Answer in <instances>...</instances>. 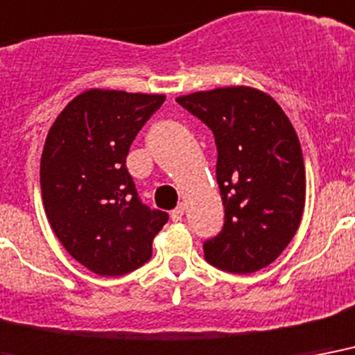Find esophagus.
Here are the masks:
<instances>
[{"instance_id":"34e87169","label":"esophagus","mask_w":355,"mask_h":355,"mask_svg":"<svg viewBox=\"0 0 355 355\" xmlns=\"http://www.w3.org/2000/svg\"><path fill=\"white\" fill-rule=\"evenodd\" d=\"M183 215H185V205H183V203H180V205H178V207L172 211V220L180 222L181 218H183Z\"/></svg>"}]
</instances>
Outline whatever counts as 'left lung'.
<instances>
[{
	"mask_svg": "<svg viewBox=\"0 0 355 355\" xmlns=\"http://www.w3.org/2000/svg\"><path fill=\"white\" fill-rule=\"evenodd\" d=\"M215 135L216 183L224 227L203 243L205 259L252 274L279 257L300 226L306 166L300 140L283 109L252 87H224L175 98Z\"/></svg>",
	"mask_w": 355,
	"mask_h": 355,
	"instance_id": "8db88e82",
	"label": "left lung"
}]
</instances>
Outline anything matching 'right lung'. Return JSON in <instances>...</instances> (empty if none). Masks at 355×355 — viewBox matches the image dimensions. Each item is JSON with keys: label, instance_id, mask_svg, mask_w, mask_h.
Listing matches in <instances>:
<instances>
[{"label": "right lung", "instance_id": "right-lung-1", "mask_svg": "<svg viewBox=\"0 0 355 355\" xmlns=\"http://www.w3.org/2000/svg\"><path fill=\"white\" fill-rule=\"evenodd\" d=\"M163 94L90 89L49 128L40 189L49 226L73 259L100 276H123L152 257L168 220L140 202L125 166L129 146Z\"/></svg>", "mask_w": 355, "mask_h": 355}]
</instances>
